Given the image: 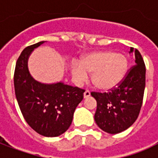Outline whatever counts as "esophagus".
Wrapping results in <instances>:
<instances>
[{"label": "esophagus", "mask_w": 158, "mask_h": 158, "mask_svg": "<svg viewBox=\"0 0 158 158\" xmlns=\"http://www.w3.org/2000/svg\"><path fill=\"white\" fill-rule=\"evenodd\" d=\"M89 96H90V92H89V90H87V89H86L85 91L84 92V97H85V98H87V97H89Z\"/></svg>", "instance_id": "obj_1"}]
</instances>
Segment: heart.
Masks as SVG:
<instances>
[{
  "mask_svg": "<svg viewBox=\"0 0 158 158\" xmlns=\"http://www.w3.org/2000/svg\"><path fill=\"white\" fill-rule=\"evenodd\" d=\"M128 71V61L123 55L113 52H96L84 56L79 64L72 67L73 78L81 85L91 73L94 85L101 89H111L122 82Z\"/></svg>",
  "mask_w": 158,
  "mask_h": 158,
  "instance_id": "obj_1",
  "label": "heart"
}]
</instances>
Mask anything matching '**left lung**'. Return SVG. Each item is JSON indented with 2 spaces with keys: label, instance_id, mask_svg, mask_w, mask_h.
Returning <instances> with one entry per match:
<instances>
[{
  "label": "left lung",
  "instance_id": "left-lung-1",
  "mask_svg": "<svg viewBox=\"0 0 158 158\" xmlns=\"http://www.w3.org/2000/svg\"><path fill=\"white\" fill-rule=\"evenodd\" d=\"M135 52V65L130 68L118 87L106 93L91 92L96 100L95 121L100 129L109 134L125 130L135 122L142 106L146 86V66L137 49Z\"/></svg>",
  "mask_w": 158,
  "mask_h": 158
}]
</instances>
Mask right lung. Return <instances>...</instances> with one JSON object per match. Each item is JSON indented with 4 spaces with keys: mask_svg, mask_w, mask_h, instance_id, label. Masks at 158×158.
I'll return each instance as SVG.
<instances>
[{
    "mask_svg": "<svg viewBox=\"0 0 158 158\" xmlns=\"http://www.w3.org/2000/svg\"><path fill=\"white\" fill-rule=\"evenodd\" d=\"M44 42L27 46L20 54L14 72V89L28 124L41 135L56 137L70 127L76 107L84 98L85 89L62 82L43 84L30 75L28 59Z\"/></svg>",
    "mask_w": 158,
    "mask_h": 158,
    "instance_id": "1",
    "label": "right lung"
}]
</instances>
